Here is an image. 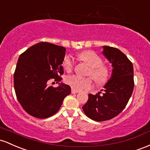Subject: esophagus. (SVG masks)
Here are the masks:
<instances>
[{"label":"esophagus","instance_id":"esophagus-1","mask_svg":"<svg viewBox=\"0 0 150 150\" xmlns=\"http://www.w3.org/2000/svg\"><path fill=\"white\" fill-rule=\"evenodd\" d=\"M79 93V91L74 90V89H71V93Z\"/></svg>","mask_w":150,"mask_h":150}]
</instances>
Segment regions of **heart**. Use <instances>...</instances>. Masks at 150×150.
I'll use <instances>...</instances> for the list:
<instances>
[{"mask_svg":"<svg viewBox=\"0 0 150 150\" xmlns=\"http://www.w3.org/2000/svg\"><path fill=\"white\" fill-rule=\"evenodd\" d=\"M79 57L81 61L86 64L91 69L88 74L92 77L94 81L98 84H103L107 81L109 77V69L105 66L101 57L92 51H86L81 53ZM74 63L71 57L68 55L63 60V67L67 71H71L73 69ZM65 82L72 89L81 91L91 88L93 83L91 79L82 78L76 75H71L65 79Z\"/></svg>","mask_w":150,"mask_h":150,"instance_id":"heart-1","label":"heart"}]
</instances>
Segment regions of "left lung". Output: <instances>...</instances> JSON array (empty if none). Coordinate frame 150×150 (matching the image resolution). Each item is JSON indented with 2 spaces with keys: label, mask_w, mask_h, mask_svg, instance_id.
Segmentation results:
<instances>
[{
  "label": "left lung",
  "mask_w": 150,
  "mask_h": 150,
  "mask_svg": "<svg viewBox=\"0 0 150 150\" xmlns=\"http://www.w3.org/2000/svg\"><path fill=\"white\" fill-rule=\"evenodd\" d=\"M103 48L102 54L112 64L111 76L101 89L103 93L88 94V101L82 107L89 118L98 122L110 120L122 112L134 88L132 62L118 49Z\"/></svg>",
  "instance_id": "1"
}]
</instances>
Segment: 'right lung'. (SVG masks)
Wrapping results in <instances>:
<instances>
[{
  "instance_id": "1",
  "label": "right lung",
  "mask_w": 150,
  "mask_h": 150,
  "mask_svg": "<svg viewBox=\"0 0 150 150\" xmlns=\"http://www.w3.org/2000/svg\"><path fill=\"white\" fill-rule=\"evenodd\" d=\"M66 49L49 42L35 44L18 59L14 73V88L23 108L33 117L47 118L54 115L71 93L67 84L48 86L51 79L61 81Z\"/></svg>"
}]
</instances>
